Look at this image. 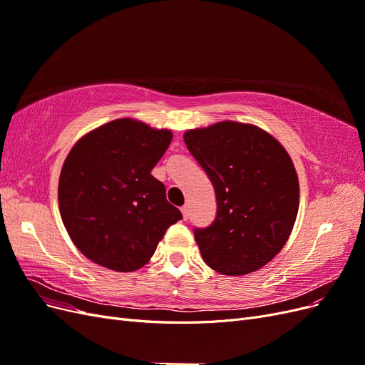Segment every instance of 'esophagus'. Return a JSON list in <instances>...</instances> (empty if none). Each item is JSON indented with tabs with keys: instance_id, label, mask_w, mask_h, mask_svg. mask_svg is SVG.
Segmentation results:
<instances>
[{
	"instance_id": "esophagus-1",
	"label": "esophagus",
	"mask_w": 365,
	"mask_h": 365,
	"mask_svg": "<svg viewBox=\"0 0 365 365\" xmlns=\"http://www.w3.org/2000/svg\"><path fill=\"white\" fill-rule=\"evenodd\" d=\"M181 213H182V217H184L185 220L189 219V207H187V205L181 207Z\"/></svg>"
}]
</instances>
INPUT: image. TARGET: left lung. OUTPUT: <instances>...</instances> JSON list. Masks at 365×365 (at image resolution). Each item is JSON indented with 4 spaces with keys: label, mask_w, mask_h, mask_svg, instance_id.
<instances>
[{
    "label": "left lung",
    "mask_w": 365,
    "mask_h": 365,
    "mask_svg": "<svg viewBox=\"0 0 365 365\" xmlns=\"http://www.w3.org/2000/svg\"><path fill=\"white\" fill-rule=\"evenodd\" d=\"M184 141L216 193L212 225L193 230L204 262L225 275L260 269L284 247L298 213L288 152L268 132L237 121L187 130Z\"/></svg>",
    "instance_id": "left-lung-1"
}]
</instances>
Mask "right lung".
<instances>
[{
    "instance_id": "obj_1",
    "label": "right lung",
    "mask_w": 365,
    "mask_h": 365,
    "mask_svg": "<svg viewBox=\"0 0 365 365\" xmlns=\"http://www.w3.org/2000/svg\"><path fill=\"white\" fill-rule=\"evenodd\" d=\"M172 141L168 129L118 118L76 143L59 176V212L73 244L102 267L146 264L165 230L182 219L150 175Z\"/></svg>"
}]
</instances>
